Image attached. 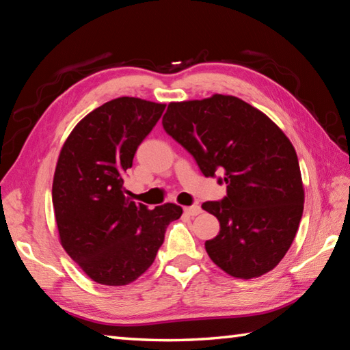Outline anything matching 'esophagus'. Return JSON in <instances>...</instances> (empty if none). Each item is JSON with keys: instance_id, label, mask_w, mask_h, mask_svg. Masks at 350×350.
I'll use <instances>...</instances> for the list:
<instances>
[{"instance_id": "34e87169", "label": "esophagus", "mask_w": 350, "mask_h": 350, "mask_svg": "<svg viewBox=\"0 0 350 350\" xmlns=\"http://www.w3.org/2000/svg\"><path fill=\"white\" fill-rule=\"evenodd\" d=\"M185 213L188 215V217H197V215H200L202 213V207L200 206H188V207H185Z\"/></svg>"}]
</instances>
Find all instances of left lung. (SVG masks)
I'll list each match as a JSON object with an SVG mask.
<instances>
[{
  "label": "left lung",
  "mask_w": 350,
  "mask_h": 350,
  "mask_svg": "<svg viewBox=\"0 0 350 350\" xmlns=\"http://www.w3.org/2000/svg\"><path fill=\"white\" fill-rule=\"evenodd\" d=\"M162 126L192 154L206 177L221 174V202L202 204L219 221L204 247L234 278L272 271L292 245L304 211L298 156L277 124L239 98L213 94L168 103Z\"/></svg>",
  "instance_id": "1"
}]
</instances>
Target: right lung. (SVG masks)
<instances>
[{
    "label": "right lung",
    "mask_w": 350,
    "mask_h": 350,
    "mask_svg": "<svg viewBox=\"0 0 350 350\" xmlns=\"http://www.w3.org/2000/svg\"><path fill=\"white\" fill-rule=\"evenodd\" d=\"M165 103L117 98L81 120L58 156L52 204L60 243L87 277L103 286H126L154 262L174 203L153 211L124 196L123 174Z\"/></svg>",
    "instance_id": "add662e5"
}]
</instances>
